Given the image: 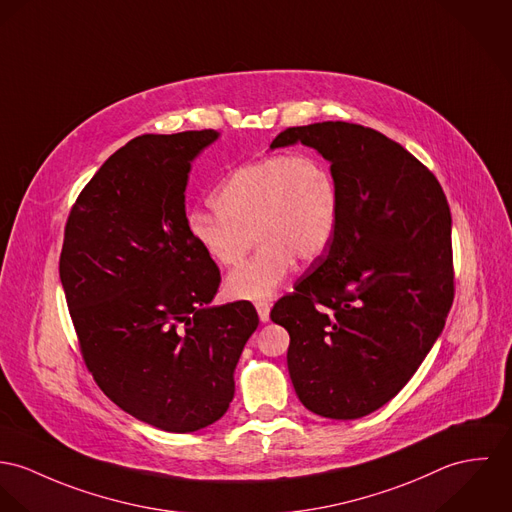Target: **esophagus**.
<instances>
[{"instance_id": "1", "label": "esophagus", "mask_w": 512, "mask_h": 512, "mask_svg": "<svg viewBox=\"0 0 512 512\" xmlns=\"http://www.w3.org/2000/svg\"><path fill=\"white\" fill-rule=\"evenodd\" d=\"M255 308H257L259 320H261V322H269V316H271V304H269V302H255Z\"/></svg>"}]
</instances>
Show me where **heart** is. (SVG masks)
<instances>
[{"label":"heart","instance_id":"1","mask_svg":"<svg viewBox=\"0 0 512 512\" xmlns=\"http://www.w3.org/2000/svg\"><path fill=\"white\" fill-rule=\"evenodd\" d=\"M212 210L188 214L194 243L220 267L239 265L253 245L261 249L226 279L235 300L271 298L294 267L316 261L334 241L340 190L332 171L314 157L279 155L231 172L214 194Z\"/></svg>","mask_w":512,"mask_h":512}]
</instances>
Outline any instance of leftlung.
<instances>
[{"label":"left lung","instance_id":"1","mask_svg":"<svg viewBox=\"0 0 512 512\" xmlns=\"http://www.w3.org/2000/svg\"><path fill=\"white\" fill-rule=\"evenodd\" d=\"M296 143L330 161L340 220L328 255L271 320L290 336L300 402L355 420L397 395L444 330L454 302L450 206L436 176L371 127H288L271 149Z\"/></svg>","mask_w":512,"mask_h":512}]
</instances>
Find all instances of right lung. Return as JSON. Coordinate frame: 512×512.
<instances>
[{
    "instance_id": "1",
    "label": "right lung",
    "mask_w": 512,
    "mask_h": 512,
    "mask_svg": "<svg viewBox=\"0 0 512 512\" xmlns=\"http://www.w3.org/2000/svg\"><path fill=\"white\" fill-rule=\"evenodd\" d=\"M214 129L131 139L70 210L60 283L98 387L165 432L220 420L259 316L251 302L212 306L220 269L188 233L184 192Z\"/></svg>"
}]
</instances>
